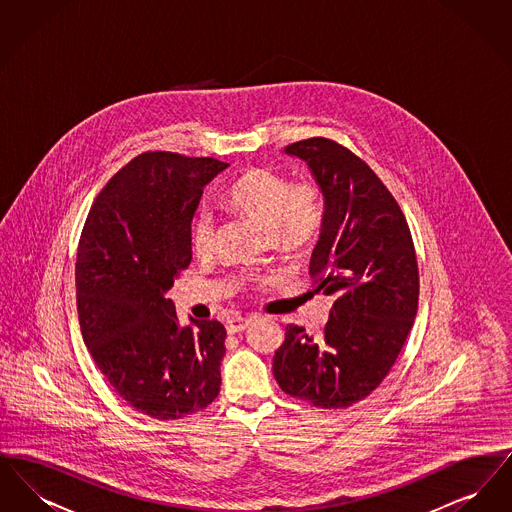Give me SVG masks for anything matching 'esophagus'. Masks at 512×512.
I'll return each instance as SVG.
<instances>
[{
    "mask_svg": "<svg viewBox=\"0 0 512 512\" xmlns=\"http://www.w3.org/2000/svg\"><path fill=\"white\" fill-rule=\"evenodd\" d=\"M251 322H253V318H230V320L226 322V332H228V334H238V332H244L245 328H247Z\"/></svg>",
    "mask_w": 512,
    "mask_h": 512,
    "instance_id": "esophagus-1",
    "label": "esophagus"
}]
</instances>
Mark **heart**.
<instances>
[{
	"instance_id": "heart-1",
	"label": "heart",
	"mask_w": 512,
	"mask_h": 512,
	"mask_svg": "<svg viewBox=\"0 0 512 512\" xmlns=\"http://www.w3.org/2000/svg\"><path fill=\"white\" fill-rule=\"evenodd\" d=\"M226 203L257 222L270 234L272 244L286 253H297L317 242L324 219L326 199L315 180L293 182L270 169H249L226 192ZM215 219L199 209L190 220V245L197 255L213 247Z\"/></svg>"
}]
</instances>
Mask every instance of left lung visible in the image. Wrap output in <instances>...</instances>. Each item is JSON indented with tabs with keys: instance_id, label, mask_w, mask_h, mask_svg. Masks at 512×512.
I'll list each match as a JSON object with an SVG mask.
<instances>
[{
	"instance_id": "left-lung-1",
	"label": "left lung",
	"mask_w": 512,
	"mask_h": 512,
	"mask_svg": "<svg viewBox=\"0 0 512 512\" xmlns=\"http://www.w3.org/2000/svg\"><path fill=\"white\" fill-rule=\"evenodd\" d=\"M303 159L326 199L311 257L315 292L334 297L320 338L286 326L272 359L282 391L320 409H345L388 376L413 328L418 265L395 197L353 151L328 138L286 147Z\"/></svg>"
}]
</instances>
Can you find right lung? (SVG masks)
Instances as JSON below:
<instances>
[{
    "instance_id": "obj_1",
    "label": "right lung",
    "mask_w": 512,
    "mask_h": 512,
    "mask_svg": "<svg viewBox=\"0 0 512 512\" xmlns=\"http://www.w3.org/2000/svg\"><path fill=\"white\" fill-rule=\"evenodd\" d=\"M226 167L147 151L105 184L84 222L74 270L82 338L111 388L151 418L197 413L219 395L224 326H180L165 293L192 261L203 188Z\"/></svg>"
}]
</instances>
